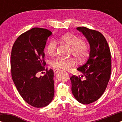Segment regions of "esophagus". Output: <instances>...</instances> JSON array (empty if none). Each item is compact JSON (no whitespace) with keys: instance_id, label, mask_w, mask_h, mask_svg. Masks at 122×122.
<instances>
[{"instance_id":"obj_1","label":"esophagus","mask_w":122,"mask_h":122,"mask_svg":"<svg viewBox=\"0 0 122 122\" xmlns=\"http://www.w3.org/2000/svg\"><path fill=\"white\" fill-rule=\"evenodd\" d=\"M59 71V69H54V73H58Z\"/></svg>"}]
</instances>
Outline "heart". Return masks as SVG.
I'll list each match as a JSON object with an SVG mask.
<instances>
[{"mask_svg": "<svg viewBox=\"0 0 122 122\" xmlns=\"http://www.w3.org/2000/svg\"><path fill=\"white\" fill-rule=\"evenodd\" d=\"M61 43L66 44L71 48V54H72L79 61H84L89 54L90 47L88 44L83 41L81 37L74 34H66L60 39ZM58 48L57 43L54 40H51L46 46V51L50 56L56 54ZM50 64L56 69L69 70L76 65V61L72 58L64 59L57 58L52 60Z\"/></svg>", "mask_w": 122, "mask_h": 122, "instance_id": "b5f03b06", "label": "heart"}]
</instances>
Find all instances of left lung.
I'll return each instance as SVG.
<instances>
[{"label":"left lung","instance_id":"8db88e82","mask_svg":"<svg viewBox=\"0 0 122 122\" xmlns=\"http://www.w3.org/2000/svg\"><path fill=\"white\" fill-rule=\"evenodd\" d=\"M87 39L90 54L86 62L77 68L81 77L73 75L70 78L71 92L79 103L88 104L97 101L107 86L111 74V51L106 38L99 31L84 26L76 28Z\"/></svg>","mask_w":122,"mask_h":122}]
</instances>
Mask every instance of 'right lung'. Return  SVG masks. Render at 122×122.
Listing matches in <instances>:
<instances>
[{
  "mask_svg": "<svg viewBox=\"0 0 122 122\" xmlns=\"http://www.w3.org/2000/svg\"><path fill=\"white\" fill-rule=\"evenodd\" d=\"M51 34L44 28H32L19 36L11 49L13 81L23 99L34 107H46L54 97L53 69L46 68L44 76H37L45 70L44 49Z\"/></svg>",
  "mask_w": 122,
  "mask_h": 122,
  "instance_id": "obj_1",
  "label": "right lung"
}]
</instances>
